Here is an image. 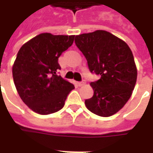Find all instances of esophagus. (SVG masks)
Wrapping results in <instances>:
<instances>
[{"label": "esophagus", "instance_id": "1", "mask_svg": "<svg viewBox=\"0 0 153 153\" xmlns=\"http://www.w3.org/2000/svg\"><path fill=\"white\" fill-rule=\"evenodd\" d=\"M86 83V81L85 80H83L82 82H77V85L79 86V87H82V86H83Z\"/></svg>", "mask_w": 153, "mask_h": 153}]
</instances>
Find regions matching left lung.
Segmentation results:
<instances>
[{
    "instance_id": "left-lung-1",
    "label": "left lung",
    "mask_w": 153,
    "mask_h": 153,
    "mask_svg": "<svg viewBox=\"0 0 153 153\" xmlns=\"http://www.w3.org/2000/svg\"><path fill=\"white\" fill-rule=\"evenodd\" d=\"M76 47L85 56L91 72L100 76L90 83L93 97L86 107L100 117H110L124 106L132 95L137 68L126 42L105 30L76 36Z\"/></svg>"
}]
</instances>
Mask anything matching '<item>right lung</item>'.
Returning a JSON list of instances; mask_svg holds the SVG:
<instances>
[{"mask_svg":"<svg viewBox=\"0 0 153 153\" xmlns=\"http://www.w3.org/2000/svg\"><path fill=\"white\" fill-rule=\"evenodd\" d=\"M75 36L42 33L20 48L13 65V77L21 100L41 115L54 113L65 105L75 87L58 76L62 53L72 45Z\"/></svg>","mask_w":153,"mask_h":153,"instance_id":"right-lung-1","label":"right lung"}]
</instances>
